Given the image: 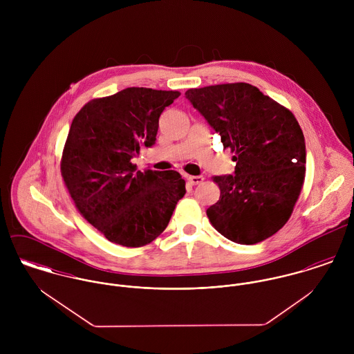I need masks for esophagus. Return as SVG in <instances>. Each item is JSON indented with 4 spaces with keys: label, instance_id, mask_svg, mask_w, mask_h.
I'll return each instance as SVG.
<instances>
[{
    "label": "esophagus",
    "instance_id": "1",
    "mask_svg": "<svg viewBox=\"0 0 354 354\" xmlns=\"http://www.w3.org/2000/svg\"><path fill=\"white\" fill-rule=\"evenodd\" d=\"M187 180H188V183H189L191 185H198V184L203 183L204 177H202V176H188Z\"/></svg>",
    "mask_w": 354,
    "mask_h": 354
}]
</instances>
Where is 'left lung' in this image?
<instances>
[{"instance_id": "left-lung-1", "label": "left lung", "mask_w": 354, "mask_h": 354, "mask_svg": "<svg viewBox=\"0 0 354 354\" xmlns=\"http://www.w3.org/2000/svg\"><path fill=\"white\" fill-rule=\"evenodd\" d=\"M185 95L234 153V174L214 177L221 196L207 209L211 225L243 245L271 237L290 218L305 178L296 117L248 83L191 88Z\"/></svg>"}]
</instances>
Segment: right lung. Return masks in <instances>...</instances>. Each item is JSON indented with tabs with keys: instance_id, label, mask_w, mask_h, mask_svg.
<instances>
[{
	"instance_id": "right-lung-1",
	"label": "right lung",
	"mask_w": 354,
	"mask_h": 354,
	"mask_svg": "<svg viewBox=\"0 0 354 354\" xmlns=\"http://www.w3.org/2000/svg\"><path fill=\"white\" fill-rule=\"evenodd\" d=\"M178 91L129 87L86 103L75 115L61 174L79 212L111 243L139 248L167 226L185 181L174 170L136 169L156 140L159 115Z\"/></svg>"
}]
</instances>
